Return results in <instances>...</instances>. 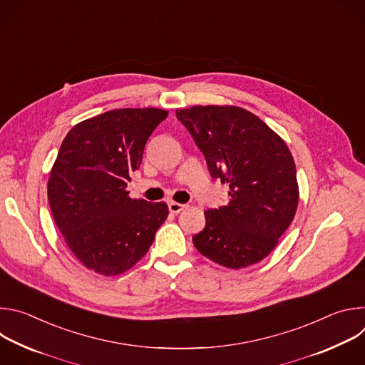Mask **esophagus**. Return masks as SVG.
I'll return each mask as SVG.
<instances>
[{
	"label": "esophagus",
	"mask_w": 365,
	"mask_h": 365,
	"mask_svg": "<svg viewBox=\"0 0 365 365\" xmlns=\"http://www.w3.org/2000/svg\"><path fill=\"white\" fill-rule=\"evenodd\" d=\"M186 207L185 203H179V202H169V211L173 214H179L180 211H183Z\"/></svg>",
	"instance_id": "34e87169"
}]
</instances>
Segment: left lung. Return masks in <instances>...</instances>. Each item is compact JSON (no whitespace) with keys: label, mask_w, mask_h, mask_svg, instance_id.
<instances>
[{"label":"left lung","mask_w":365,"mask_h":365,"mask_svg":"<svg viewBox=\"0 0 365 365\" xmlns=\"http://www.w3.org/2000/svg\"><path fill=\"white\" fill-rule=\"evenodd\" d=\"M214 179L228 183V203L205 211L193 235L212 262L242 269L262 262L292 224L299 202L296 166L286 143L257 115L240 107L176 110Z\"/></svg>","instance_id":"1"}]
</instances>
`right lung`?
<instances>
[{"label": "right lung", "mask_w": 365, "mask_h": 365, "mask_svg": "<svg viewBox=\"0 0 365 365\" xmlns=\"http://www.w3.org/2000/svg\"><path fill=\"white\" fill-rule=\"evenodd\" d=\"M168 114L113 110L79 123L65 137L47 197L59 231L86 269L103 276L130 270L166 221L165 202L131 199L127 183L141 165L148 137Z\"/></svg>", "instance_id": "add662e5"}]
</instances>
